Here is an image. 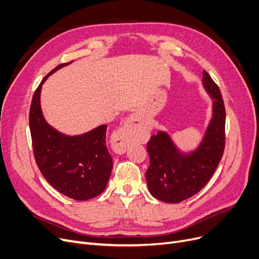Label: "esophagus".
<instances>
[{
	"label": "esophagus",
	"instance_id": "1",
	"mask_svg": "<svg viewBox=\"0 0 259 259\" xmlns=\"http://www.w3.org/2000/svg\"><path fill=\"white\" fill-rule=\"evenodd\" d=\"M148 137V128L141 121L138 113L130 116L125 125L120 130L115 138V147L119 152L125 151L132 142H140Z\"/></svg>",
	"mask_w": 259,
	"mask_h": 259
}]
</instances>
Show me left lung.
Wrapping results in <instances>:
<instances>
[{"label": "left lung", "instance_id": "obj_1", "mask_svg": "<svg viewBox=\"0 0 259 259\" xmlns=\"http://www.w3.org/2000/svg\"><path fill=\"white\" fill-rule=\"evenodd\" d=\"M203 87L212 100V117L194 151L184 153L168 133L159 131L147 144L150 193L165 203H180L198 193L211 179L225 146V107L219 87L205 70Z\"/></svg>", "mask_w": 259, "mask_h": 259}]
</instances>
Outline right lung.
Instances as JSON below:
<instances>
[{"mask_svg":"<svg viewBox=\"0 0 259 259\" xmlns=\"http://www.w3.org/2000/svg\"><path fill=\"white\" fill-rule=\"evenodd\" d=\"M71 63L57 66L40 82L30 104L29 128L36 163L47 182L68 198L87 201L104 191L111 173L112 158L106 147L107 125L68 136L50 125L40 105L44 82Z\"/></svg>","mask_w":259,"mask_h":259,"instance_id":"add662e5","label":"right lung"}]
</instances>
